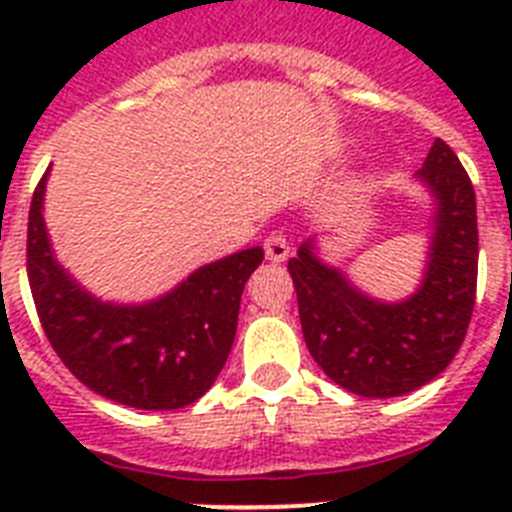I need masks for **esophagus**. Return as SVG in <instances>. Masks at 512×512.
Returning <instances> with one entry per match:
<instances>
[{
  "instance_id": "1",
  "label": "esophagus",
  "mask_w": 512,
  "mask_h": 512,
  "mask_svg": "<svg viewBox=\"0 0 512 512\" xmlns=\"http://www.w3.org/2000/svg\"><path fill=\"white\" fill-rule=\"evenodd\" d=\"M264 251L269 261H284L289 256V241L282 230H271L264 238Z\"/></svg>"
}]
</instances>
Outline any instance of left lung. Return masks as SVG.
Masks as SVG:
<instances>
[{"label":"left lung","instance_id":"1","mask_svg":"<svg viewBox=\"0 0 512 512\" xmlns=\"http://www.w3.org/2000/svg\"><path fill=\"white\" fill-rule=\"evenodd\" d=\"M418 176L436 194V233L428 271L410 300H369L320 264L312 241L287 269L312 359L343 390L361 397H400L451 364L467 336L477 297V202L469 174L441 138Z\"/></svg>","mask_w":512,"mask_h":512}]
</instances>
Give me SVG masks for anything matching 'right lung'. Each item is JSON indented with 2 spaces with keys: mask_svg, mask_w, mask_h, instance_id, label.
<instances>
[{
  "mask_svg": "<svg viewBox=\"0 0 512 512\" xmlns=\"http://www.w3.org/2000/svg\"><path fill=\"white\" fill-rule=\"evenodd\" d=\"M45 176L27 215V279L58 359L89 390L128 408L176 410L200 400L228 361L243 287L264 248L202 266L148 305H104L53 259L43 223Z\"/></svg>",
  "mask_w": 512,
  "mask_h": 512,
  "instance_id": "add662e5",
  "label": "right lung"
}]
</instances>
